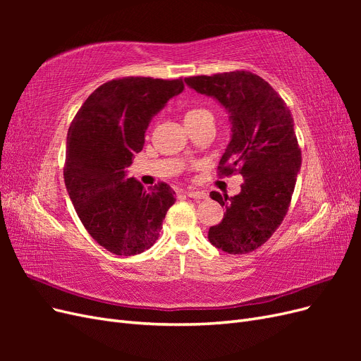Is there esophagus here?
I'll list each match as a JSON object with an SVG mask.
<instances>
[{
    "label": "esophagus",
    "instance_id": "esophagus-1",
    "mask_svg": "<svg viewBox=\"0 0 361 361\" xmlns=\"http://www.w3.org/2000/svg\"><path fill=\"white\" fill-rule=\"evenodd\" d=\"M185 194H187L190 199H195V200H200V199H206V197H207V194L203 192V191H192V190H188V191H185Z\"/></svg>",
    "mask_w": 361,
    "mask_h": 361
}]
</instances>
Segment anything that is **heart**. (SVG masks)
<instances>
[{
    "mask_svg": "<svg viewBox=\"0 0 361 361\" xmlns=\"http://www.w3.org/2000/svg\"><path fill=\"white\" fill-rule=\"evenodd\" d=\"M206 114H211L209 111L206 110V108H202V106H192V108H190V110L185 111V114H183L185 123L194 122V120H197V118H200V117H203V116H206Z\"/></svg>",
    "mask_w": 361,
    "mask_h": 361,
    "instance_id": "b5f03b06",
    "label": "heart"
}]
</instances>
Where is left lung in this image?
I'll return each instance as SVG.
<instances>
[{
	"mask_svg": "<svg viewBox=\"0 0 361 361\" xmlns=\"http://www.w3.org/2000/svg\"><path fill=\"white\" fill-rule=\"evenodd\" d=\"M185 82L215 97L231 114L232 140L218 174L244 178L233 197L211 192L226 214L207 238L228 255L251 253L277 231L290 206L301 167L290 110L264 78L248 71L188 76Z\"/></svg>",
	"mask_w": 361,
	"mask_h": 361,
	"instance_id": "1",
	"label": "left lung"
}]
</instances>
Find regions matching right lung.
I'll return each instance as SVG.
<instances>
[{
  "label": "right lung",
  "instance_id": "obj_1",
  "mask_svg": "<svg viewBox=\"0 0 361 361\" xmlns=\"http://www.w3.org/2000/svg\"><path fill=\"white\" fill-rule=\"evenodd\" d=\"M183 90V81L125 76L87 97L68 130L64 183L85 231L117 256H135L157 243L176 202L166 182L150 190L125 169L145 146L150 118Z\"/></svg>",
  "mask_w": 361,
  "mask_h": 361
}]
</instances>
